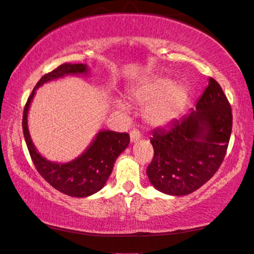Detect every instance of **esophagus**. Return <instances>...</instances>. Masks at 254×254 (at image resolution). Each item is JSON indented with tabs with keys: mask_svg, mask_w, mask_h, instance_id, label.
<instances>
[{
	"mask_svg": "<svg viewBox=\"0 0 254 254\" xmlns=\"http://www.w3.org/2000/svg\"><path fill=\"white\" fill-rule=\"evenodd\" d=\"M130 142L131 143H135L139 141V138H141V134H139L138 130H131L130 131Z\"/></svg>",
	"mask_w": 254,
	"mask_h": 254,
	"instance_id": "esophagus-1",
	"label": "esophagus"
}]
</instances>
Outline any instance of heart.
Listing matches in <instances>:
<instances>
[{"label": "heart", "mask_w": 254, "mask_h": 254, "mask_svg": "<svg viewBox=\"0 0 254 254\" xmlns=\"http://www.w3.org/2000/svg\"><path fill=\"white\" fill-rule=\"evenodd\" d=\"M130 97L139 105H147L145 119L153 127H164L180 115L186 103L187 91L171 79L156 78L130 89ZM117 108L126 111L127 105L117 101Z\"/></svg>", "instance_id": "obj_1"}]
</instances>
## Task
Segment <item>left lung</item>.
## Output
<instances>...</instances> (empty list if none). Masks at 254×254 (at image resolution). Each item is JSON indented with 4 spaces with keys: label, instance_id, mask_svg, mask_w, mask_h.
<instances>
[{
    "label": "left lung",
    "instance_id": "8db88e82",
    "mask_svg": "<svg viewBox=\"0 0 254 254\" xmlns=\"http://www.w3.org/2000/svg\"><path fill=\"white\" fill-rule=\"evenodd\" d=\"M233 115L226 95L208 79L196 108L167 128L152 131L153 159L146 168L150 183L160 192L186 196L204 186L226 156Z\"/></svg>",
    "mask_w": 254,
    "mask_h": 254
}]
</instances>
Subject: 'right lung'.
Segmentation results:
<instances>
[{
  "mask_svg": "<svg viewBox=\"0 0 254 254\" xmlns=\"http://www.w3.org/2000/svg\"><path fill=\"white\" fill-rule=\"evenodd\" d=\"M90 68L86 64L65 63L53 72L43 75L28 97L23 115V131L27 149L34 166L46 181L61 192L71 197H88L105 186L111 175L115 163L129 144V135L102 129L95 135L86 150L74 159L56 163L43 157L36 150L28 130V111L36 89L54 80L69 75H88Z\"/></svg>",
  "mask_w": 254,
  "mask_h": 254,
  "instance_id": "obj_1",
  "label": "right lung"
}]
</instances>
